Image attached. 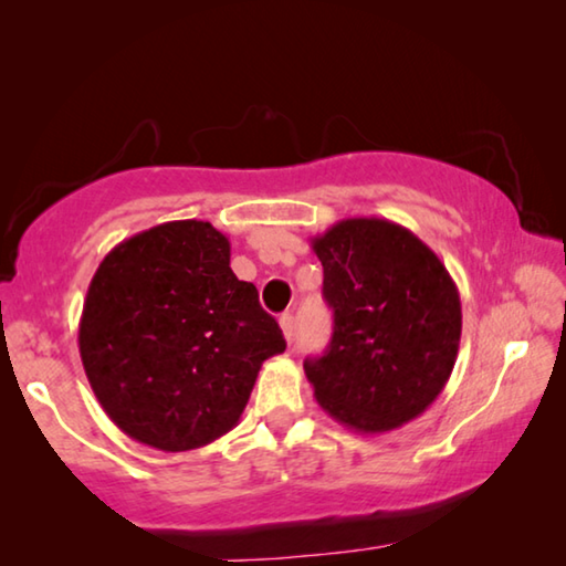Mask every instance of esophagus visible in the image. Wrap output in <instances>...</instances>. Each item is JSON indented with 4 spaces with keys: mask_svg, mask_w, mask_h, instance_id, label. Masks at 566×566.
<instances>
[{
    "mask_svg": "<svg viewBox=\"0 0 566 566\" xmlns=\"http://www.w3.org/2000/svg\"><path fill=\"white\" fill-rule=\"evenodd\" d=\"M280 327H282L284 339L292 342V339H294V317H292V314H282V317H280Z\"/></svg>",
    "mask_w": 566,
    "mask_h": 566,
    "instance_id": "esophagus-1",
    "label": "esophagus"
}]
</instances>
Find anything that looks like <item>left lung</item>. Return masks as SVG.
Returning <instances> with one entry per match:
<instances>
[{
	"label": "left lung",
	"instance_id": "obj_1",
	"mask_svg": "<svg viewBox=\"0 0 566 566\" xmlns=\"http://www.w3.org/2000/svg\"><path fill=\"white\" fill-rule=\"evenodd\" d=\"M334 332L306 359L314 399L361 434L419 417L452 375L462 302L442 260L407 227L352 217L312 239Z\"/></svg>",
	"mask_w": 566,
	"mask_h": 566
}]
</instances>
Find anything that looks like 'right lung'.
Wrapping results in <instances>:
<instances>
[{
    "label": "right lung",
    "mask_w": 566,
    "mask_h": 566,
    "mask_svg": "<svg viewBox=\"0 0 566 566\" xmlns=\"http://www.w3.org/2000/svg\"><path fill=\"white\" fill-rule=\"evenodd\" d=\"M280 324L229 266V239L179 219L124 239L94 272L80 357L94 397L124 434L187 452L232 429Z\"/></svg>",
    "instance_id": "right-lung-1"
}]
</instances>
